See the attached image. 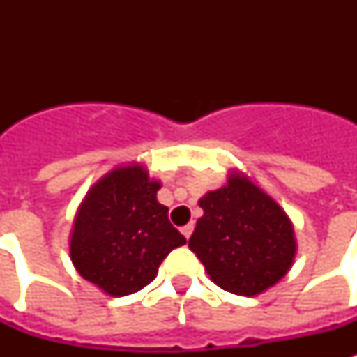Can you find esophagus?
<instances>
[{
	"label": "esophagus",
	"mask_w": 357,
	"mask_h": 357,
	"mask_svg": "<svg viewBox=\"0 0 357 357\" xmlns=\"http://www.w3.org/2000/svg\"><path fill=\"white\" fill-rule=\"evenodd\" d=\"M192 231H195V226H192V224H187V226H183V228H181V234H183L187 238L192 235Z\"/></svg>",
	"instance_id": "34e87169"
}]
</instances>
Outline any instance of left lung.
<instances>
[{"label": "left lung", "mask_w": 357, "mask_h": 357, "mask_svg": "<svg viewBox=\"0 0 357 357\" xmlns=\"http://www.w3.org/2000/svg\"><path fill=\"white\" fill-rule=\"evenodd\" d=\"M189 248L224 291L254 296L280 282L293 265L296 243L283 209L241 174L200 200Z\"/></svg>", "instance_id": "1"}]
</instances>
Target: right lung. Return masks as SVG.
I'll use <instances>...</instances> for the list:
<instances>
[{
    "label": "right lung",
    "mask_w": 357,
    "mask_h": 357,
    "mask_svg": "<svg viewBox=\"0 0 357 357\" xmlns=\"http://www.w3.org/2000/svg\"><path fill=\"white\" fill-rule=\"evenodd\" d=\"M159 181L139 165L114 168L81 204L70 255L86 282L111 296L137 293L157 276L159 265L187 238L157 202Z\"/></svg>",
    "instance_id": "obj_1"
}]
</instances>
